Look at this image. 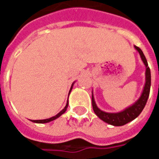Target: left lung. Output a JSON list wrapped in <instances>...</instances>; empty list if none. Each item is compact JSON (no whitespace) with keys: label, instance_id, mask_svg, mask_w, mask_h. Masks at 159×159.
Masks as SVG:
<instances>
[{"label":"left lung","instance_id":"8db88e82","mask_svg":"<svg viewBox=\"0 0 159 159\" xmlns=\"http://www.w3.org/2000/svg\"><path fill=\"white\" fill-rule=\"evenodd\" d=\"M135 50L139 52L141 59H142L143 64L146 66V71H145V84L143 87V91L140 96V98L135 101L134 103L131 106H129L124 110L120 112H116V113H109L100 110L99 107H97L93 94L92 93V102H93V108L95 114L97 115L100 119L104 121L108 125H114V126H122L124 125H126L127 123L135 119L139 115L142 113L143 108L145 107L147 100H148L149 91H150V84H151V75H150V69L148 66L147 59L145 58L142 51L137 46H134Z\"/></svg>","mask_w":159,"mask_h":159}]
</instances>
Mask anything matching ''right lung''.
I'll return each instance as SVG.
<instances>
[{"label": "right lung", "instance_id": "right-lung-1", "mask_svg": "<svg viewBox=\"0 0 159 159\" xmlns=\"http://www.w3.org/2000/svg\"><path fill=\"white\" fill-rule=\"evenodd\" d=\"M74 84H75V82L72 84V85H71V88H70V91H69V93H71V90H72L73 88V85H74ZM67 107H68V100H67V101H66V105L65 106V107L59 112V113H58V114L56 115V116H52V117H50V118H47V119H43V120H33L32 122H34V123H37V124H45V123H49V122H52V121L55 120V119H57L58 117H59L62 114H64L65 112H66V108H67Z\"/></svg>", "mask_w": 159, "mask_h": 159}]
</instances>
